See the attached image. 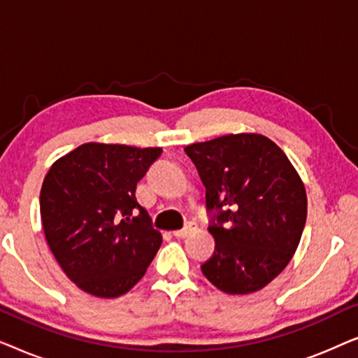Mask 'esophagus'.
I'll list each match as a JSON object with an SVG mask.
<instances>
[{
  "label": "esophagus",
  "instance_id": "esophagus-1",
  "mask_svg": "<svg viewBox=\"0 0 358 358\" xmlns=\"http://www.w3.org/2000/svg\"><path fill=\"white\" fill-rule=\"evenodd\" d=\"M195 229H197V224H195L194 222H190V223L185 224L182 229H178V231H174V236L179 238V239H182V238L187 236V234L195 231Z\"/></svg>",
  "mask_w": 358,
  "mask_h": 358
}]
</instances>
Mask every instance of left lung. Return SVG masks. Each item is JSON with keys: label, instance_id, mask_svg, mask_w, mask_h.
Wrapping results in <instances>:
<instances>
[{"label": "left lung", "instance_id": "1", "mask_svg": "<svg viewBox=\"0 0 358 358\" xmlns=\"http://www.w3.org/2000/svg\"><path fill=\"white\" fill-rule=\"evenodd\" d=\"M207 189L215 252L202 266L218 290L246 295L292 261L306 223V190L287 155L259 134L224 135L184 148Z\"/></svg>", "mask_w": 358, "mask_h": 358}]
</instances>
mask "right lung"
Masks as SVG:
<instances>
[{"label": "right lung", "mask_w": 358, "mask_h": 358, "mask_svg": "<svg viewBox=\"0 0 358 358\" xmlns=\"http://www.w3.org/2000/svg\"><path fill=\"white\" fill-rule=\"evenodd\" d=\"M161 148L85 143L52 164L41 190L48 248L83 292L117 298L135 287L163 241L136 202Z\"/></svg>", "instance_id": "1"}]
</instances>
